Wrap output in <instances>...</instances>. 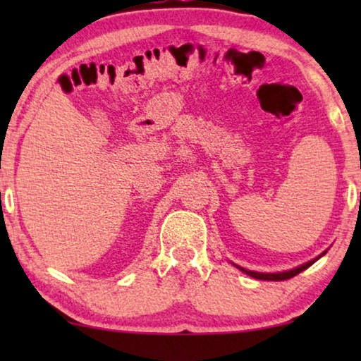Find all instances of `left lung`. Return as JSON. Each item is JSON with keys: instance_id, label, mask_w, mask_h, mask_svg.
I'll return each instance as SVG.
<instances>
[{"instance_id": "left-lung-1", "label": "left lung", "mask_w": 361, "mask_h": 361, "mask_svg": "<svg viewBox=\"0 0 361 361\" xmlns=\"http://www.w3.org/2000/svg\"><path fill=\"white\" fill-rule=\"evenodd\" d=\"M324 255H325V251H324L322 255H319L317 258L310 259L309 263H304V264H300V266H298V268H294V269L283 271V273H256V271H250V269H245V268H241V266H238V264H235V266H236V268H238V269L243 271L245 274H248V276H251V278H255V279H261V281H286V279H290V278H294L295 274L302 273L304 269H307L309 266H312V264L315 263V261H317L319 258H322Z\"/></svg>"}]
</instances>
